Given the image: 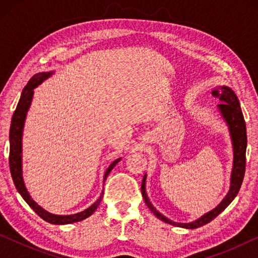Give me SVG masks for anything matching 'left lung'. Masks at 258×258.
<instances>
[{"mask_svg":"<svg viewBox=\"0 0 258 258\" xmlns=\"http://www.w3.org/2000/svg\"><path fill=\"white\" fill-rule=\"evenodd\" d=\"M213 97H215L221 101L218 104V108L222 112V115L226 120V123L229 125L231 138H232L233 143V151H234V160H233V169H232V175H231V189L226 197L223 199L218 206L213 209L212 212L205 214L203 217H200L199 220L192 222V223H175L161 214L156 211V208L152 206L149 199L147 197L146 194V176L142 180L141 191L142 196L145 198V202L147 206L150 208V211L155 214V215L159 218V220L164 221L165 223L180 226V228L185 229H197L199 226H203L207 224L214 220L218 214H221L224 209L229 206L230 203L235 198V196L238 195V192L241 187L244 171H246V148H247V133H246V121H244L241 108H240L239 100L237 95L229 87L226 86H218L212 92Z\"/></svg>","mask_w":258,"mask_h":258,"instance_id":"1","label":"left lung"}]
</instances>
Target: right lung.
I'll return each instance as SVG.
<instances>
[{
	"label": "right lung",
	"instance_id": "1",
	"mask_svg": "<svg viewBox=\"0 0 258 258\" xmlns=\"http://www.w3.org/2000/svg\"><path fill=\"white\" fill-rule=\"evenodd\" d=\"M51 75L52 73L36 74V75H34L32 78H30L28 84L26 85L25 89L23 90V93H21L20 100L18 104H17V108L11 120L10 134H9V138H10L9 166H10L11 176H12V180H14L17 190H18V192L21 195V197L25 199V202L32 207L33 211L36 213L38 216L42 217L43 220L49 222L51 224H69V223H75V222L83 221L92 215L95 209L98 208L99 204L101 203L103 192L97 202H95L91 207L85 209V211L74 214V215H54V214H50L49 212L44 211V209L38 206V205L35 203L32 198H30V196L28 195V192L25 187L24 180H23V172H21V135H23V128H24L26 115H27V110L30 106V102H32L34 89L37 85H40L45 78H47ZM119 160L120 159H116L115 161H112L110 166H109L108 169L106 171V174H104V181H106L108 174L110 173L111 169L115 167L116 164L118 163Z\"/></svg>",
	"mask_w": 258,
	"mask_h": 258
}]
</instances>
